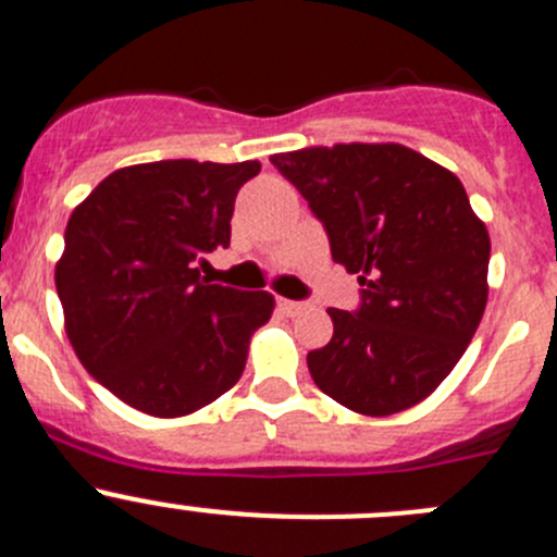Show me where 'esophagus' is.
I'll return each instance as SVG.
<instances>
[{"mask_svg": "<svg viewBox=\"0 0 557 557\" xmlns=\"http://www.w3.org/2000/svg\"><path fill=\"white\" fill-rule=\"evenodd\" d=\"M278 309H282L284 314H287V317H295V314H300V311L306 309V304H304V300H287V298H278Z\"/></svg>", "mask_w": 557, "mask_h": 557, "instance_id": "esophagus-1", "label": "esophagus"}]
</instances>
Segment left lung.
Wrapping results in <instances>:
<instances>
[{"label": "left lung", "mask_w": 557, "mask_h": 557, "mask_svg": "<svg viewBox=\"0 0 557 557\" xmlns=\"http://www.w3.org/2000/svg\"><path fill=\"white\" fill-rule=\"evenodd\" d=\"M333 262L358 273L361 306L327 309L333 338L311 349L322 394L363 416L426 399L468 349L486 306L490 235L457 174L401 145L278 152Z\"/></svg>", "instance_id": "obj_1"}]
</instances>
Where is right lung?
Listing matches in <instances>:
<instances>
[{
  "label": "right lung",
  "instance_id": "add662e5",
  "mask_svg": "<svg viewBox=\"0 0 557 557\" xmlns=\"http://www.w3.org/2000/svg\"><path fill=\"white\" fill-rule=\"evenodd\" d=\"M259 161H156L111 172L73 210L57 295L78 361L116 399L177 418L240 380L273 295L202 278L230 246L235 196Z\"/></svg>",
  "mask_w": 557,
  "mask_h": 557
}]
</instances>
